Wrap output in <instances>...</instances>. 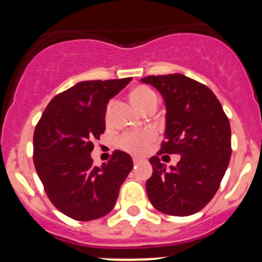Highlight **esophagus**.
<instances>
[{
	"mask_svg": "<svg viewBox=\"0 0 262 262\" xmlns=\"http://www.w3.org/2000/svg\"><path fill=\"white\" fill-rule=\"evenodd\" d=\"M139 163H141V159L140 158H134V164L135 165H137Z\"/></svg>",
	"mask_w": 262,
	"mask_h": 262,
	"instance_id": "esophagus-1",
	"label": "esophagus"
}]
</instances>
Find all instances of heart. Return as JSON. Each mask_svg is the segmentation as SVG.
<instances>
[{"instance_id":"heart-1","label":"heart","mask_w":262,"mask_h":262,"mask_svg":"<svg viewBox=\"0 0 262 262\" xmlns=\"http://www.w3.org/2000/svg\"><path fill=\"white\" fill-rule=\"evenodd\" d=\"M130 97L134 106L139 111H144L150 104L158 103V97H156L155 92L150 90L149 87H145V85L135 88L131 92ZM154 139H155V135L151 131L130 132V134H125L120 137L118 147L127 151V152L135 154V155H141Z\"/></svg>"}]
</instances>
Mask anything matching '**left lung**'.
Instances as JSON below:
<instances>
[{"instance_id": "left-lung-1", "label": "left lung", "mask_w": 262, "mask_h": 262, "mask_svg": "<svg viewBox=\"0 0 262 262\" xmlns=\"http://www.w3.org/2000/svg\"><path fill=\"white\" fill-rule=\"evenodd\" d=\"M165 102V140L161 154H179L166 169L152 156V175L146 182L151 204L170 215H190L214 196L231 158V126L222 104L207 85L183 74L149 75Z\"/></svg>"}]
</instances>
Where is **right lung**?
<instances>
[{"instance_id":"add662e5","label":"right lung","mask_w":262,"mask_h":262,"mask_svg":"<svg viewBox=\"0 0 262 262\" xmlns=\"http://www.w3.org/2000/svg\"><path fill=\"white\" fill-rule=\"evenodd\" d=\"M131 79L77 83L51 99L35 127V169L51 203L73 220L111 212L134 168L131 156L120 150L101 166H93L91 156L93 141L106 130L107 103Z\"/></svg>"}]
</instances>
